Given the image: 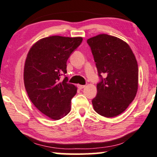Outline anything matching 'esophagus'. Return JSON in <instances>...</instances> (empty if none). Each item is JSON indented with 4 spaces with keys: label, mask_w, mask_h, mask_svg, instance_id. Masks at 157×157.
Here are the masks:
<instances>
[{
    "label": "esophagus",
    "mask_w": 157,
    "mask_h": 157,
    "mask_svg": "<svg viewBox=\"0 0 157 157\" xmlns=\"http://www.w3.org/2000/svg\"><path fill=\"white\" fill-rule=\"evenodd\" d=\"M77 86H78V89H83L85 87V85H80V84H78V85H77Z\"/></svg>",
    "instance_id": "34e87169"
}]
</instances>
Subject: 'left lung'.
I'll return each instance as SVG.
<instances>
[{"label":"left lung","mask_w":157,"mask_h":157,"mask_svg":"<svg viewBox=\"0 0 157 157\" xmlns=\"http://www.w3.org/2000/svg\"><path fill=\"white\" fill-rule=\"evenodd\" d=\"M87 43L100 79L97 84V94L92 99L94 109L104 117H115L127 109L137 93L136 57L126 42L108 34L88 39Z\"/></svg>","instance_id":"1"}]
</instances>
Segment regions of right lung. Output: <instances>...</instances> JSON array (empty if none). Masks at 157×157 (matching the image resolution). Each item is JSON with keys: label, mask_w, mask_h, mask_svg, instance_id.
I'll return each mask as SVG.
<instances>
[{"label": "right lung", "mask_w": 157, "mask_h": 157, "mask_svg": "<svg viewBox=\"0 0 157 157\" xmlns=\"http://www.w3.org/2000/svg\"><path fill=\"white\" fill-rule=\"evenodd\" d=\"M82 37L52 36L36 42L26 57L24 86L33 105L53 120L63 117L71 110V99L76 94L68 83L66 62L82 42ZM64 75V80H60Z\"/></svg>", "instance_id": "obj_1"}]
</instances>
